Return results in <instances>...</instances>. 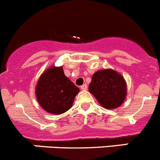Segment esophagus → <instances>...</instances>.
Wrapping results in <instances>:
<instances>
[{"label":"esophagus","mask_w":160,"mask_h":160,"mask_svg":"<svg viewBox=\"0 0 160 160\" xmlns=\"http://www.w3.org/2000/svg\"><path fill=\"white\" fill-rule=\"evenodd\" d=\"M80 88L82 89V90H86V89L88 88V86L86 83H84V84H83L82 86H80Z\"/></svg>","instance_id":"1"}]
</instances>
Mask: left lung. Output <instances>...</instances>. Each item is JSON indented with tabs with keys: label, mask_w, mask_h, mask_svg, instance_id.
<instances>
[{
	"label": "left lung",
	"mask_w": 160,
	"mask_h": 160,
	"mask_svg": "<svg viewBox=\"0 0 160 160\" xmlns=\"http://www.w3.org/2000/svg\"><path fill=\"white\" fill-rule=\"evenodd\" d=\"M88 90L107 109L122 104L126 96V84L122 76L111 69L98 71L92 76Z\"/></svg>",
	"instance_id": "left-lung-1"
}]
</instances>
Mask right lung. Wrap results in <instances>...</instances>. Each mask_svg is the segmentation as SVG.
I'll use <instances>...</instances> for the list:
<instances>
[{
    "label": "right lung",
    "mask_w": 160,
    "mask_h": 160,
    "mask_svg": "<svg viewBox=\"0 0 160 160\" xmlns=\"http://www.w3.org/2000/svg\"><path fill=\"white\" fill-rule=\"evenodd\" d=\"M80 89L65 77L62 67L46 70L36 85V97L40 106L50 114L65 113L72 105Z\"/></svg>",
    "instance_id": "right-lung-1"
}]
</instances>
